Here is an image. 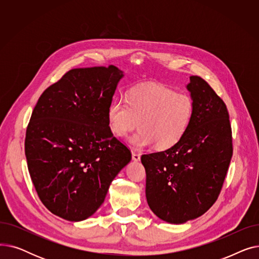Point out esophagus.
<instances>
[{
  "instance_id": "obj_1",
  "label": "esophagus",
  "mask_w": 259,
  "mask_h": 259,
  "mask_svg": "<svg viewBox=\"0 0 259 259\" xmlns=\"http://www.w3.org/2000/svg\"><path fill=\"white\" fill-rule=\"evenodd\" d=\"M132 159H133L134 161H139V160L141 159V154L132 151Z\"/></svg>"
}]
</instances>
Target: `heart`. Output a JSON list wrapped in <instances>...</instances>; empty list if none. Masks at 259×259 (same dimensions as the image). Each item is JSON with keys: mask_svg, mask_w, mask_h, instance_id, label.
Returning a JSON list of instances; mask_svg holds the SVG:
<instances>
[{"mask_svg": "<svg viewBox=\"0 0 259 259\" xmlns=\"http://www.w3.org/2000/svg\"><path fill=\"white\" fill-rule=\"evenodd\" d=\"M194 115L193 99L161 84H145L132 88L127 101L113 100L107 109L108 126L118 139H124L139 126L131 145L144 149L155 145L167 150L187 134Z\"/></svg>", "mask_w": 259, "mask_h": 259, "instance_id": "obj_1", "label": "heart"}]
</instances>
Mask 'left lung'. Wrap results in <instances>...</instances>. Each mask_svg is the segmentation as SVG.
I'll return each mask as SVG.
<instances>
[{
	"label": "left lung",
	"mask_w": 259,
	"mask_h": 259,
	"mask_svg": "<svg viewBox=\"0 0 259 259\" xmlns=\"http://www.w3.org/2000/svg\"><path fill=\"white\" fill-rule=\"evenodd\" d=\"M194 115L185 138L165 151L144 154L149 207L170 224L206 213L216 201L233 154L232 130L224 101L207 81L190 76Z\"/></svg>",
	"instance_id": "8db88e82"
}]
</instances>
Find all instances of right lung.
Segmentation results:
<instances>
[{
  "mask_svg": "<svg viewBox=\"0 0 259 259\" xmlns=\"http://www.w3.org/2000/svg\"><path fill=\"white\" fill-rule=\"evenodd\" d=\"M122 76L113 65L71 69L42 93L32 111L25 139L30 178L44 206L66 221L97 212L131 160L107 119Z\"/></svg>",
  "mask_w": 259,
  "mask_h": 259,
  "instance_id": "obj_1",
  "label": "right lung"
}]
</instances>
